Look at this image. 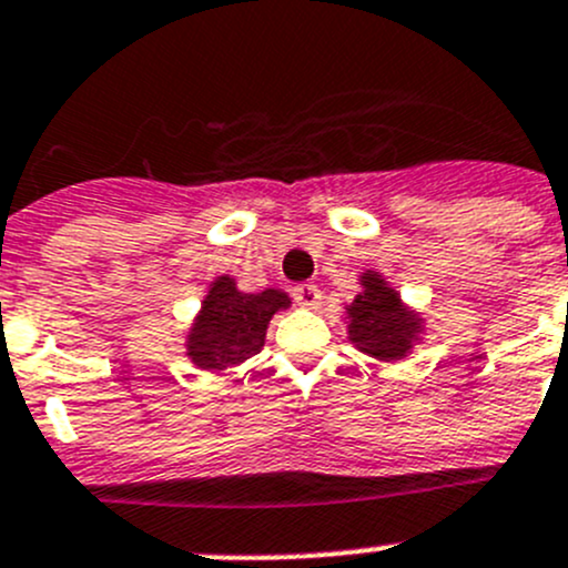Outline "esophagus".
I'll return each mask as SVG.
<instances>
[{
    "mask_svg": "<svg viewBox=\"0 0 568 568\" xmlns=\"http://www.w3.org/2000/svg\"><path fill=\"white\" fill-rule=\"evenodd\" d=\"M294 300L300 302L302 307H318V305H321V291H318V285H313V283L296 285V288H294Z\"/></svg>",
    "mask_w": 568,
    "mask_h": 568,
    "instance_id": "34e87169",
    "label": "esophagus"
}]
</instances>
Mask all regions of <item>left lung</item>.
Segmentation results:
<instances>
[{
  "label": "left lung",
  "mask_w": 568,
  "mask_h": 568,
  "mask_svg": "<svg viewBox=\"0 0 568 568\" xmlns=\"http://www.w3.org/2000/svg\"><path fill=\"white\" fill-rule=\"evenodd\" d=\"M365 291L346 307L352 324L348 335L363 352L379 359L404 357L420 321L400 307L398 296L379 280V274H365Z\"/></svg>",
  "instance_id": "8db88e82"
}]
</instances>
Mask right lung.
Masks as SVG:
<instances>
[{"mask_svg":"<svg viewBox=\"0 0 568 568\" xmlns=\"http://www.w3.org/2000/svg\"><path fill=\"white\" fill-rule=\"evenodd\" d=\"M285 305L288 296L283 291L242 294L231 277H220L205 296L203 313L189 337V357L211 371L244 363L261 352L268 318Z\"/></svg>","mask_w":568,"mask_h":568,"instance_id":"obj_1","label":"right lung"}]
</instances>
